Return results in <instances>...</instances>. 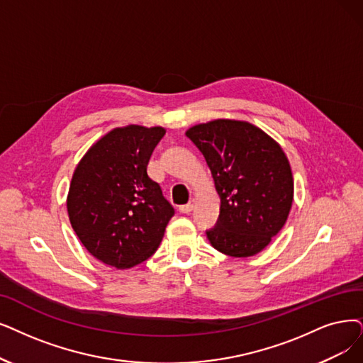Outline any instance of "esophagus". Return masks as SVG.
Returning <instances> with one entry per match:
<instances>
[{"label":"esophagus","instance_id":"1","mask_svg":"<svg viewBox=\"0 0 363 363\" xmlns=\"http://www.w3.org/2000/svg\"><path fill=\"white\" fill-rule=\"evenodd\" d=\"M194 207H195V199H191L189 202H187V204L182 206L179 210H180V213H183V214H189V213L194 210Z\"/></svg>","mask_w":363,"mask_h":363}]
</instances>
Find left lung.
Here are the masks:
<instances>
[{
  "label": "left lung",
  "mask_w": 363,
  "mask_h": 363,
  "mask_svg": "<svg viewBox=\"0 0 363 363\" xmlns=\"http://www.w3.org/2000/svg\"><path fill=\"white\" fill-rule=\"evenodd\" d=\"M211 171L220 214L207 238L232 257L262 252L284 226L294 176L280 144L250 122L216 119L186 131Z\"/></svg>",
  "instance_id": "1"
}]
</instances>
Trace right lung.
<instances>
[{"mask_svg": "<svg viewBox=\"0 0 363 363\" xmlns=\"http://www.w3.org/2000/svg\"><path fill=\"white\" fill-rule=\"evenodd\" d=\"M162 126L114 128L94 143L69 183L67 211L94 257L118 269L147 260L162 241L174 208L147 176Z\"/></svg>", "mask_w": 363, "mask_h": 363, "instance_id": "obj_1", "label": "right lung"}]
</instances>
